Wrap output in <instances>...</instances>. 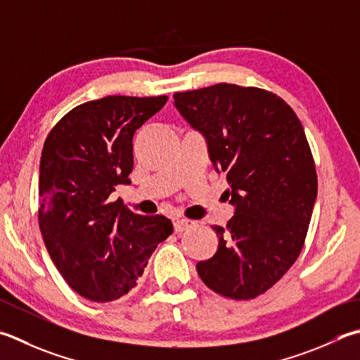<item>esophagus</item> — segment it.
Segmentation results:
<instances>
[{"label":"esophagus","instance_id":"1","mask_svg":"<svg viewBox=\"0 0 360 360\" xmlns=\"http://www.w3.org/2000/svg\"><path fill=\"white\" fill-rule=\"evenodd\" d=\"M193 221L192 220H178L174 223V231L176 232H184V231H187V229H190L193 226Z\"/></svg>","mask_w":360,"mask_h":360}]
</instances>
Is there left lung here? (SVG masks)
<instances>
[{
  "label": "left lung",
  "mask_w": 360,
  "mask_h": 360,
  "mask_svg": "<svg viewBox=\"0 0 360 360\" xmlns=\"http://www.w3.org/2000/svg\"><path fill=\"white\" fill-rule=\"evenodd\" d=\"M176 109L207 140L217 172L226 173L236 214L215 255L196 264L210 290L252 300L271 288L304 246L316 172L300 118L273 91L215 84L176 91Z\"/></svg>",
  "instance_id": "obj_1"
}]
</instances>
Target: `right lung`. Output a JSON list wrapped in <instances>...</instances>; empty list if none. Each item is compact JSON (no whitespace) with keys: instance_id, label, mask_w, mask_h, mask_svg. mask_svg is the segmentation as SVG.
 <instances>
[{"instance_id":"obj_1","label":"right lung","mask_w":360,"mask_h":360,"mask_svg":"<svg viewBox=\"0 0 360 360\" xmlns=\"http://www.w3.org/2000/svg\"><path fill=\"white\" fill-rule=\"evenodd\" d=\"M168 96L110 95L76 105L49 131L39 176V226L56 269L81 297L108 302L137 285L173 232L164 215L134 214L109 196L129 184L132 137Z\"/></svg>"}]
</instances>
